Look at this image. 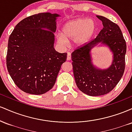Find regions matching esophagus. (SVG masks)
Segmentation results:
<instances>
[{
    "instance_id": "esophagus-1",
    "label": "esophagus",
    "mask_w": 132,
    "mask_h": 132,
    "mask_svg": "<svg viewBox=\"0 0 132 132\" xmlns=\"http://www.w3.org/2000/svg\"><path fill=\"white\" fill-rule=\"evenodd\" d=\"M71 53H68V55H67V60L68 61H69V60H71Z\"/></svg>"
}]
</instances>
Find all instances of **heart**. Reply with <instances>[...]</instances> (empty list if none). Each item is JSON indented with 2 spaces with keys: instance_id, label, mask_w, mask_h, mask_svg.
<instances>
[{
  "instance_id": "b5f03b06",
  "label": "heart",
  "mask_w": 132,
  "mask_h": 132,
  "mask_svg": "<svg viewBox=\"0 0 132 132\" xmlns=\"http://www.w3.org/2000/svg\"><path fill=\"white\" fill-rule=\"evenodd\" d=\"M96 24L88 18H79L65 23L61 28V35L56 37L61 46H66L68 41H72L76 47L83 46L90 40L96 31Z\"/></svg>"
}]
</instances>
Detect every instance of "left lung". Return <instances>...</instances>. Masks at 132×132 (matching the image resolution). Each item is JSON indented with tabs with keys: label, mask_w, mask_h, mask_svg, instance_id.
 Segmentation results:
<instances>
[{
	"label": "left lung",
	"mask_w": 132,
	"mask_h": 132,
	"mask_svg": "<svg viewBox=\"0 0 132 132\" xmlns=\"http://www.w3.org/2000/svg\"><path fill=\"white\" fill-rule=\"evenodd\" d=\"M104 28L95 39L86 43L71 54L75 81L78 89L90 96L106 94L116 87L123 75L127 45L120 27L104 16L97 15ZM99 44L109 47L113 54L112 64L101 69L92 62L90 52Z\"/></svg>",
	"instance_id": "1"
}]
</instances>
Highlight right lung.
<instances>
[{"label":"right lung","mask_w":132,"mask_h":132,"mask_svg":"<svg viewBox=\"0 0 132 132\" xmlns=\"http://www.w3.org/2000/svg\"><path fill=\"white\" fill-rule=\"evenodd\" d=\"M57 13H40L25 18L10 35L7 67L15 84L30 94L40 95L53 87L67 53L54 48Z\"/></svg>","instance_id":"add662e5"}]
</instances>
